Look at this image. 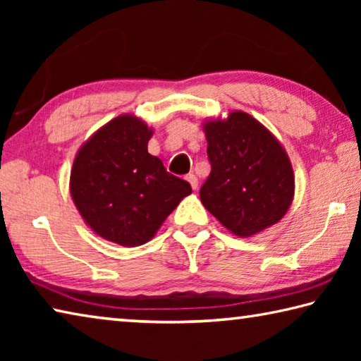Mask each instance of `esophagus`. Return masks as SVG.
Wrapping results in <instances>:
<instances>
[{"label":"esophagus","instance_id":"34e87169","mask_svg":"<svg viewBox=\"0 0 361 361\" xmlns=\"http://www.w3.org/2000/svg\"><path fill=\"white\" fill-rule=\"evenodd\" d=\"M186 180L189 181V185H191V188L194 189V191L199 188V180H197V176H195L194 173L186 175Z\"/></svg>","mask_w":361,"mask_h":361}]
</instances>
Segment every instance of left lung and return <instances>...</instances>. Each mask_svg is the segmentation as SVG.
Masks as SVG:
<instances>
[{
  "label": "left lung",
  "mask_w": 361,
  "mask_h": 361,
  "mask_svg": "<svg viewBox=\"0 0 361 361\" xmlns=\"http://www.w3.org/2000/svg\"><path fill=\"white\" fill-rule=\"evenodd\" d=\"M202 127L212 164L199 192L205 209L239 237L279 223L295 195V173L279 140L243 111L205 121Z\"/></svg>",
  "instance_id": "obj_1"
}]
</instances>
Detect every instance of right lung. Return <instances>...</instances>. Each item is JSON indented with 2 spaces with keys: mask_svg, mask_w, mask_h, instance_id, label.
Listing matches in <instances>:
<instances>
[{
  "mask_svg": "<svg viewBox=\"0 0 361 361\" xmlns=\"http://www.w3.org/2000/svg\"><path fill=\"white\" fill-rule=\"evenodd\" d=\"M152 129L133 114L100 127L75 157L70 192L85 224L122 247L151 240L166 218L192 192L148 152Z\"/></svg>",
  "mask_w": 361,
  "mask_h": 361,
  "instance_id": "1",
  "label": "right lung"
}]
</instances>
